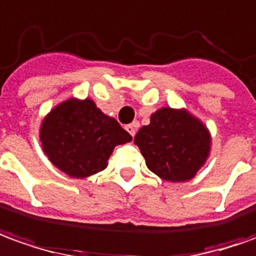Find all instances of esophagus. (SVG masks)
Segmentation results:
<instances>
[{"label": "esophagus", "instance_id": "esophagus-1", "mask_svg": "<svg viewBox=\"0 0 256 256\" xmlns=\"http://www.w3.org/2000/svg\"><path fill=\"white\" fill-rule=\"evenodd\" d=\"M139 124L138 122H132V124H128L125 126V130L130 132V135L131 136H135V134H136V130H138Z\"/></svg>", "mask_w": 256, "mask_h": 256}]
</instances>
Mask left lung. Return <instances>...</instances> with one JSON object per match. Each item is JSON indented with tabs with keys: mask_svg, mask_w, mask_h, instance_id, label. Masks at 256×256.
<instances>
[{
	"mask_svg": "<svg viewBox=\"0 0 256 256\" xmlns=\"http://www.w3.org/2000/svg\"><path fill=\"white\" fill-rule=\"evenodd\" d=\"M146 166L172 182L192 180L205 164L212 138L206 125L184 108L163 107L153 112L134 139Z\"/></svg>",
	"mask_w": 256,
	"mask_h": 256,
	"instance_id": "obj_1",
	"label": "left lung"
}]
</instances>
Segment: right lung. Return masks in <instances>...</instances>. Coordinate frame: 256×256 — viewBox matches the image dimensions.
Returning a JSON list of instances; mask_svg holds the SVG:
<instances>
[{
  "mask_svg": "<svg viewBox=\"0 0 256 256\" xmlns=\"http://www.w3.org/2000/svg\"><path fill=\"white\" fill-rule=\"evenodd\" d=\"M132 140L117 120L106 116L90 98H68L44 117L43 152L52 164L74 178L104 170L114 148Z\"/></svg>",
  "mask_w": 256,
  "mask_h": 256,
  "instance_id": "right-lung-1",
  "label": "right lung"
}]
</instances>
